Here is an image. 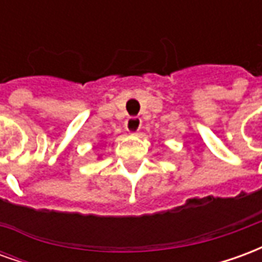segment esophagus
Returning a JSON list of instances; mask_svg holds the SVG:
<instances>
[{
  "label": "esophagus",
  "instance_id": "34e87169",
  "mask_svg": "<svg viewBox=\"0 0 262 262\" xmlns=\"http://www.w3.org/2000/svg\"><path fill=\"white\" fill-rule=\"evenodd\" d=\"M125 127L129 133H133V135H135V133H137V132L140 130V127H142V119L137 118V116L127 118V119H126Z\"/></svg>",
  "mask_w": 262,
  "mask_h": 262
}]
</instances>
